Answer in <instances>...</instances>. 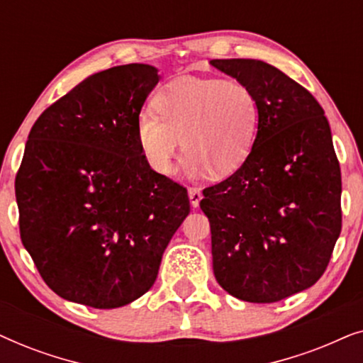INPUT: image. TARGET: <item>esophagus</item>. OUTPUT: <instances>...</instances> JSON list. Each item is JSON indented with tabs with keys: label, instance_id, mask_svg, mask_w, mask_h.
Masks as SVG:
<instances>
[{
	"label": "esophagus",
	"instance_id": "34e87169",
	"mask_svg": "<svg viewBox=\"0 0 363 363\" xmlns=\"http://www.w3.org/2000/svg\"><path fill=\"white\" fill-rule=\"evenodd\" d=\"M188 196H190V203H191V206L193 208H196L198 205H200V201H201V191H200V188H190V190H188Z\"/></svg>",
	"mask_w": 363,
	"mask_h": 363
}]
</instances>
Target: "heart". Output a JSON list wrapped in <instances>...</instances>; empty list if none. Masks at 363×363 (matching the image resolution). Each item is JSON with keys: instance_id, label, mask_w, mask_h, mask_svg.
Returning <instances> with one entry per match:
<instances>
[{"instance_id": "obj_1", "label": "heart", "mask_w": 363, "mask_h": 363, "mask_svg": "<svg viewBox=\"0 0 363 363\" xmlns=\"http://www.w3.org/2000/svg\"><path fill=\"white\" fill-rule=\"evenodd\" d=\"M152 111L137 118L138 147L153 170L173 172L180 140L185 168L193 177L230 175L250 155L259 104L245 84L183 77L157 92Z\"/></svg>"}]
</instances>
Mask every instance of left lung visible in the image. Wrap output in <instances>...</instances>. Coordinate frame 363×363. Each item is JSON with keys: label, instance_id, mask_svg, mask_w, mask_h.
I'll use <instances>...</instances> for the list:
<instances>
[{"label": "left lung", "instance_id": "left-lung-1", "mask_svg": "<svg viewBox=\"0 0 363 363\" xmlns=\"http://www.w3.org/2000/svg\"><path fill=\"white\" fill-rule=\"evenodd\" d=\"M255 92L257 133L245 163L203 190L215 277L228 294L269 304L314 286L342 230V177L314 96L271 64L213 59Z\"/></svg>", "mask_w": 363, "mask_h": 363}]
</instances>
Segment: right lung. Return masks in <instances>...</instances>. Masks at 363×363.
<instances>
[{"label":"right lung","instance_id":"add662e5","mask_svg":"<svg viewBox=\"0 0 363 363\" xmlns=\"http://www.w3.org/2000/svg\"><path fill=\"white\" fill-rule=\"evenodd\" d=\"M158 79L148 64L92 74L29 132L14 182L19 235L62 299L96 309L138 299L190 213L186 188L152 170L137 142Z\"/></svg>","mask_w":363,"mask_h":363}]
</instances>
